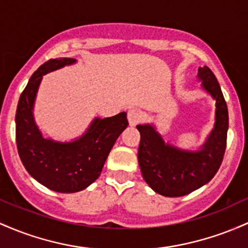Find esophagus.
<instances>
[{
	"mask_svg": "<svg viewBox=\"0 0 248 248\" xmlns=\"http://www.w3.org/2000/svg\"><path fill=\"white\" fill-rule=\"evenodd\" d=\"M127 119H129V124L135 126L141 121V112L138 109H130L127 111Z\"/></svg>",
	"mask_w": 248,
	"mask_h": 248,
	"instance_id": "1",
	"label": "esophagus"
}]
</instances>
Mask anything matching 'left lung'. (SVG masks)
I'll use <instances>...</instances> for the list:
<instances>
[{
	"mask_svg": "<svg viewBox=\"0 0 248 248\" xmlns=\"http://www.w3.org/2000/svg\"><path fill=\"white\" fill-rule=\"evenodd\" d=\"M202 87L216 99V123L198 151H187L165 143L150 124L137 125L140 132L138 163L144 180L165 197H182L207 184L221 165L226 150L229 111L220 85L210 68L198 69Z\"/></svg>",
	"mask_w": 248,
	"mask_h": 248,
	"instance_id": "1",
	"label": "left lung"
}]
</instances>
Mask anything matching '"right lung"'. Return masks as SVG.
Listing matches in <instances>:
<instances>
[{
	"instance_id": "1",
	"label": "right lung",
	"mask_w": 248,
	"mask_h": 248,
	"mask_svg": "<svg viewBox=\"0 0 248 248\" xmlns=\"http://www.w3.org/2000/svg\"><path fill=\"white\" fill-rule=\"evenodd\" d=\"M76 63L75 58H55L42 64L21 93L16 110V144L24 168L49 190L74 193L87 188L101 174L113 144L126 129V113L94 118L84 135L62 143L44 138L34 119V103L43 75Z\"/></svg>"
}]
</instances>
